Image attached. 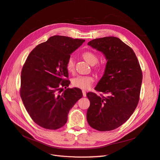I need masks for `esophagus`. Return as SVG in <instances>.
Returning <instances> with one entry per match:
<instances>
[{
  "label": "esophagus",
  "mask_w": 160,
  "mask_h": 160,
  "mask_svg": "<svg viewBox=\"0 0 160 160\" xmlns=\"http://www.w3.org/2000/svg\"><path fill=\"white\" fill-rule=\"evenodd\" d=\"M82 95H83V96H84V97H86V96H87L86 90H82Z\"/></svg>",
  "instance_id": "34e87169"
}]
</instances>
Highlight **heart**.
<instances>
[{"label": "heart", "instance_id": "heart-1", "mask_svg": "<svg viewBox=\"0 0 160 160\" xmlns=\"http://www.w3.org/2000/svg\"><path fill=\"white\" fill-rule=\"evenodd\" d=\"M82 56L86 61L90 65H94L98 62V57L94 52L92 51H85ZM75 62L74 58L70 57L66 62V69L68 72H72L74 70ZM94 81L92 77L89 75H78L72 79V85L81 89H87L90 88L92 82Z\"/></svg>", "mask_w": 160, "mask_h": 160}]
</instances>
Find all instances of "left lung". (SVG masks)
Returning a JSON list of instances; mask_svg holds the SVG:
<instances>
[{
  "label": "left lung",
  "mask_w": 160,
  "mask_h": 160,
  "mask_svg": "<svg viewBox=\"0 0 160 160\" xmlns=\"http://www.w3.org/2000/svg\"><path fill=\"white\" fill-rule=\"evenodd\" d=\"M88 45L102 52L107 60L95 90L109 94H87L90 103L88 123L98 131L115 130L130 118L138 106L142 79L141 67L133 49L118 38H96Z\"/></svg>",
  "instance_id": "left-lung-1"
}]
</instances>
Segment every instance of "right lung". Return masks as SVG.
Instances as JSON below:
<instances>
[{
  "label": "right lung",
  "mask_w": 160,
  "mask_h": 160,
  "mask_svg": "<svg viewBox=\"0 0 160 160\" xmlns=\"http://www.w3.org/2000/svg\"><path fill=\"white\" fill-rule=\"evenodd\" d=\"M85 40L53 36L30 52L22 66L20 94L30 117L36 124L57 130L66 123L68 115L82 97V90L69 86L66 62Z\"/></svg>",
  "instance_id": "obj_1"
}]
</instances>
